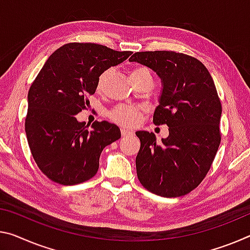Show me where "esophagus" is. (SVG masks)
<instances>
[{
  "instance_id": "esophagus-1",
  "label": "esophagus",
  "mask_w": 250,
  "mask_h": 250,
  "mask_svg": "<svg viewBox=\"0 0 250 250\" xmlns=\"http://www.w3.org/2000/svg\"><path fill=\"white\" fill-rule=\"evenodd\" d=\"M121 134L122 137H129V136H132V131H130L129 129L126 128H121Z\"/></svg>"
}]
</instances>
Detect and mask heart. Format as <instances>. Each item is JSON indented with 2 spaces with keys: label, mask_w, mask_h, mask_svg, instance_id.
<instances>
[{
  "label": "heart",
  "mask_w": 250,
  "mask_h": 250,
  "mask_svg": "<svg viewBox=\"0 0 250 250\" xmlns=\"http://www.w3.org/2000/svg\"><path fill=\"white\" fill-rule=\"evenodd\" d=\"M137 74H148L151 77V73L148 68L146 66H136L130 72V77L131 75ZM104 73L101 74L98 79V89L100 90L104 83ZM145 106L140 104H120L117 105L109 112L110 118L112 119L114 122L120 124L122 125H136L140 119V114L142 111H145Z\"/></svg>",
  "instance_id": "b5f03b06"
}]
</instances>
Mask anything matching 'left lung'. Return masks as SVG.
<instances>
[{
    "label": "left lung",
    "instance_id": "1",
    "mask_svg": "<svg viewBox=\"0 0 250 250\" xmlns=\"http://www.w3.org/2000/svg\"><path fill=\"white\" fill-rule=\"evenodd\" d=\"M130 61L152 69L162 82L153 124L167 125L169 136L157 144L153 133L137 131L140 184L158 196H185L197 188L219 148L221 104L207 68L196 58L173 51L136 52Z\"/></svg>",
    "mask_w": 250,
    "mask_h": 250
}]
</instances>
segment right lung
Segmentation results:
<instances>
[{
    "instance_id": "1",
    "label": "right lung",
    "mask_w": 250,
    "mask_h": 250,
    "mask_svg": "<svg viewBox=\"0 0 250 250\" xmlns=\"http://www.w3.org/2000/svg\"><path fill=\"white\" fill-rule=\"evenodd\" d=\"M96 43H68L50 55L27 94L25 132L39 169L54 182L78 185L98 172L104 146L120 139L108 121L91 128L75 114L89 105L98 79L131 55Z\"/></svg>"
}]
</instances>
